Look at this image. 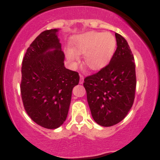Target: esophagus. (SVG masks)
Instances as JSON below:
<instances>
[{
  "mask_svg": "<svg viewBox=\"0 0 160 160\" xmlns=\"http://www.w3.org/2000/svg\"><path fill=\"white\" fill-rule=\"evenodd\" d=\"M83 82H84V76H83V75H80V80H79V83H80V84H82V83H83Z\"/></svg>",
  "mask_w": 160,
  "mask_h": 160,
  "instance_id": "34e87169",
  "label": "esophagus"
}]
</instances>
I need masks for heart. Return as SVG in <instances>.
<instances>
[{"label": "heart", "mask_w": 160, "mask_h": 160, "mask_svg": "<svg viewBox=\"0 0 160 160\" xmlns=\"http://www.w3.org/2000/svg\"><path fill=\"white\" fill-rule=\"evenodd\" d=\"M116 48L117 40L113 34L90 31L74 36L64 53L72 65L78 63V54H84V64L90 70L99 71L110 62Z\"/></svg>", "instance_id": "obj_1"}]
</instances>
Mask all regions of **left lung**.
<instances>
[{
    "label": "left lung",
    "mask_w": 160,
    "mask_h": 160,
    "mask_svg": "<svg viewBox=\"0 0 160 160\" xmlns=\"http://www.w3.org/2000/svg\"><path fill=\"white\" fill-rule=\"evenodd\" d=\"M115 36L118 47L110 62L97 73L87 76L83 83L92 118L103 127L122 121L135 96L134 56L126 39L118 33Z\"/></svg>",
    "instance_id": "obj_1"
}]
</instances>
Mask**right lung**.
Returning <instances> with one entry per match:
<instances>
[{"instance_id": "obj_1", "label": "right lung", "mask_w": 160, "mask_h": 160, "mask_svg": "<svg viewBox=\"0 0 160 160\" xmlns=\"http://www.w3.org/2000/svg\"><path fill=\"white\" fill-rule=\"evenodd\" d=\"M58 29L41 32L27 49L22 66V99L27 114L47 129L67 118L72 89L79 82L77 72L64 67Z\"/></svg>"}]
</instances>
